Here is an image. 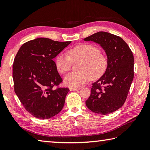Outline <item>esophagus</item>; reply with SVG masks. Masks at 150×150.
Returning <instances> with one entry per match:
<instances>
[{
    "label": "esophagus",
    "mask_w": 150,
    "mask_h": 150,
    "mask_svg": "<svg viewBox=\"0 0 150 150\" xmlns=\"http://www.w3.org/2000/svg\"><path fill=\"white\" fill-rule=\"evenodd\" d=\"M69 90L70 91H77L80 90V88H70Z\"/></svg>",
    "instance_id": "esophagus-1"
}]
</instances>
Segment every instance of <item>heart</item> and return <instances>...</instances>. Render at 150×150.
Instances as JSON below:
<instances>
[{
  "instance_id": "b5f03b06",
  "label": "heart",
  "mask_w": 150,
  "mask_h": 150,
  "mask_svg": "<svg viewBox=\"0 0 150 150\" xmlns=\"http://www.w3.org/2000/svg\"><path fill=\"white\" fill-rule=\"evenodd\" d=\"M68 55L61 52L55 59L58 71L62 74L71 69L72 61L81 62L79 66L80 71L70 73L64 79V84L70 88H77L88 80L100 77L106 69L107 60L99 49L90 44H81L70 49Z\"/></svg>"
}]
</instances>
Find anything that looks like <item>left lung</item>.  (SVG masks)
I'll use <instances>...</instances> for the list:
<instances>
[{
	"label": "left lung",
	"instance_id": "1",
	"mask_svg": "<svg viewBox=\"0 0 150 150\" xmlns=\"http://www.w3.org/2000/svg\"><path fill=\"white\" fill-rule=\"evenodd\" d=\"M93 42L105 51V72L92 83L86 105L92 112L106 115L121 108L127 98L134 77V57L125 41L106 32H99L84 39Z\"/></svg>",
	"mask_w": 150,
	"mask_h": 150
}]
</instances>
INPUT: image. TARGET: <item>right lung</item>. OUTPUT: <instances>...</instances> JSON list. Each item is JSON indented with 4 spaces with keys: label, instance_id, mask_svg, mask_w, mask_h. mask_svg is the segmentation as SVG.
I'll use <instances>...</instances> for the list:
<instances>
[{
    "label": "right lung",
    "instance_id": "obj_1",
    "mask_svg": "<svg viewBox=\"0 0 150 150\" xmlns=\"http://www.w3.org/2000/svg\"><path fill=\"white\" fill-rule=\"evenodd\" d=\"M71 42L40 38L21 47L13 64L14 90L25 109L40 119H49L63 108L67 88L54 89L62 79L54 58Z\"/></svg>",
    "mask_w": 150,
    "mask_h": 150
}]
</instances>
